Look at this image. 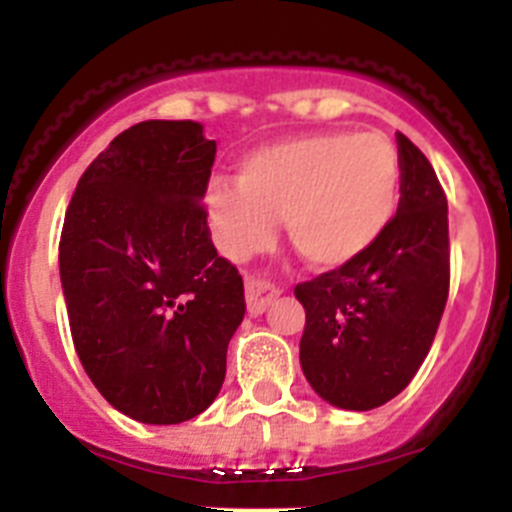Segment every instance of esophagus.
Listing matches in <instances>:
<instances>
[{
	"instance_id": "esophagus-1",
	"label": "esophagus",
	"mask_w": 512,
	"mask_h": 512,
	"mask_svg": "<svg viewBox=\"0 0 512 512\" xmlns=\"http://www.w3.org/2000/svg\"><path fill=\"white\" fill-rule=\"evenodd\" d=\"M279 289L271 284L259 282V279H248L246 282V307L251 315H261L271 302L277 300Z\"/></svg>"
}]
</instances>
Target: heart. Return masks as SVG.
<instances>
[{
    "label": "heart",
    "instance_id": "obj_1",
    "mask_svg": "<svg viewBox=\"0 0 512 512\" xmlns=\"http://www.w3.org/2000/svg\"><path fill=\"white\" fill-rule=\"evenodd\" d=\"M400 153L379 133H315L243 158L238 182H212L205 210L217 248L243 261L284 220L289 243L315 269H341L384 235L400 207Z\"/></svg>",
    "mask_w": 512,
    "mask_h": 512
}]
</instances>
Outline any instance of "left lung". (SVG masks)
Wrapping results in <instances>:
<instances>
[{
  "instance_id": "8db88e82",
  "label": "left lung",
  "mask_w": 512,
  "mask_h": 512,
  "mask_svg": "<svg viewBox=\"0 0 512 512\" xmlns=\"http://www.w3.org/2000/svg\"><path fill=\"white\" fill-rule=\"evenodd\" d=\"M400 207L361 259L295 287L300 364L325 402L372 410L418 374L449 300V207L431 161L397 133Z\"/></svg>"
}]
</instances>
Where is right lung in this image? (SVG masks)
<instances>
[{
    "label": "right lung",
    "instance_id": "add662e5",
    "mask_svg": "<svg viewBox=\"0 0 512 512\" xmlns=\"http://www.w3.org/2000/svg\"><path fill=\"white\" fill-rule=\"evenodd\" d=\"M215 140L200 122L146 120L81 174L58 246L71 338L112 408L174 425L212 405L246 315L243 279L212 246Z\"/></svg>",
    "mask_w": 512,
    "mask_h": 512
}]
</instances>
